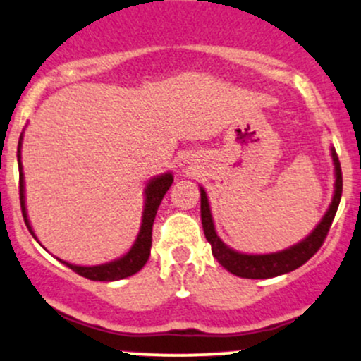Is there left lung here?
<instances>
[{"label":"left lung","instance_id":"obj_1","mask_svg":"<svg viewBox=\"0 0 361 361\" xmlns=\"http://www.w3.org/2000/svg\"><path fill=\"white\" fill-rule=\"evenodd\" d=\"M332 160H334L336 169V191L327 213H325L322 222L317 226L315 231H313L308 238L303 239L301 243H298L296 246H290L289 250L279 251V253L243 255L231 250V247H227L226 244L220 241L219 235H216L207 192L201 188V224H203L204 238H207V241L212 244V253L213 257L216 258V262H219L224 269H227L231 274L243 279L275 277V275L293 272L298 267H301L303 263L308 262V259L320 250L325 238H327L329 228L332 226V220H334L336 216L337 207H339L341 195H343V172H341V164L339 158H337L336 149H332Z\"/></svg>","mask_w":361,"mask_h":361}]
</instances>
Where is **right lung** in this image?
I'll use <instances>...</instances> for the list:
<instances>
[{
  "instance_id": "right-lung-1",
  "label": "right lung",
  "mask_w": 361,
  "mask_h": 361,
  "mask_svg": "<svg viewBox=\"0 0 361 361\" xmlns=\"http://www.w3.org/2000/svg\"><path fill=\"white\" fill-rule=\"evenodd\" d=\"M20 148H22V135L20 141H18L17 148V158H18V172H20V180H18V195H20V208L22 215H24L25 226L30 231V234L34 235L32 228H30L29 219H27L25 212V196H24V173H22V164H20ZM173 177L172 173H164V176L157 177L146 185V207L145 213H142V224L141 231H139L137 239H135L134 246L130 247V251L127 255H123L122 258L115 259V262L104 263V265H96V267H79L72 265V263L63 262L68 269H72L73 272L82 275V277L89 279V281H103V282H111V281H120V279H126L134 275L135 272L142 269L146 265L149 258V250H151V232H153V222L154 216H157L158 207H160L161 200H164L165 192L169 191V188L172 185ZM36 238V235H34Z\"/></svg>"
}]
</instances>
